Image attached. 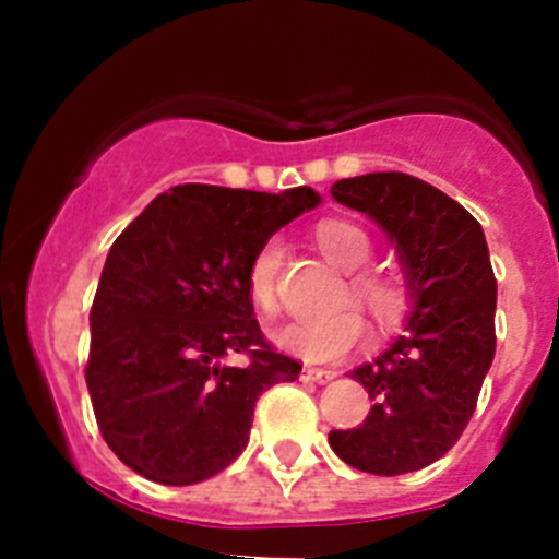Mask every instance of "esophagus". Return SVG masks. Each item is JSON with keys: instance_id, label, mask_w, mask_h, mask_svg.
<instances>
[{"instance_id": "obj_1", "label": "esophagus", "mask_w": 559, "mask_h": 559, "mask_svg": "<svg viewBox=\"0 0 559 559\" xmlns=\"http://www.w3.org/2000/svg\"><path fill=\"white\" fill-rule=\"evenodd\" d=\"M335 373L326 368H302V381H313V384H330Z\"/></svg>"}]
</instances>
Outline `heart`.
Segmentation results:
<instances>
[{
    "label": "heart",
    "mask_w": 559,
    "mask_h": 559,
    "mask_svg": "<svg viewBox=\"0 0 559 559\" xmlns=\"http://www.w3.org/2000/svg\"><path fill=\"white\" fill-rule=\"evenodd\" d=\"M316 243L326 253V259H332L343 270H359L370 259V251H373L370 235L359 224L343 222V218L321 222L316 227ZM281 259H284V243H281V238H270L257 248L251 264H248V297L257 306V311H262L264 316L278 311V292L275 289H278ZM348 295L354 300L365 302L376 313V319H381L384 324L397 321L405 306H408L403 286L379 273L352 275L348 278ZM362 335V316L354 311L352 306H337L332 311L313 316V319H300L281 326V330L273 332V341L284 352L297 354L308 362H326V359L343 357L348 348L357 346Z\"/></svg>",
    "instance_id": "heart-1"
}]
</instances>
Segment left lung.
I'll return each instance as SVG.
<instances>
[{
  "mask_svg": "<svg viewBox=\"0 0 559 559\" xmlns=\"http://www.w3.org/2000/svg\"><path fill=\"white\" fill-rule=\"evenodd\" d=\"M341 205L368 213L392 240L414 300L403 335L352 373L373 408L332 430V452L376 476L441 460L476 411L495 357V281L484 229L460 202L405 173L335 180Z\"/></svg>",
  "mask_w": 559,
  "mask_h": 559,
  "instance_id": "obj_1",
  "label": "left lung"
}]
</instances>
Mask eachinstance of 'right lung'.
<instances>
[{
    "label": "right lung",
    "instance_id": "add662e5",
    "mask_svg": "<svg viewBox=\"0 0 559 559\" xmlns=\"http://www.w3.org/2000/svg\"><path fill=\"white\" fill-rule=\"evenodd\" d=\"M321 202L183 183L156 197L110 246L94 295L86 384L107 447L167 487L238 460L259 394L302 365L264 341L246 273L257 248ZM246 353L249 365L223 362Z\"/></svg>",
    "mask_w": 559,
    "mask_h": 559
}]
</instances>
